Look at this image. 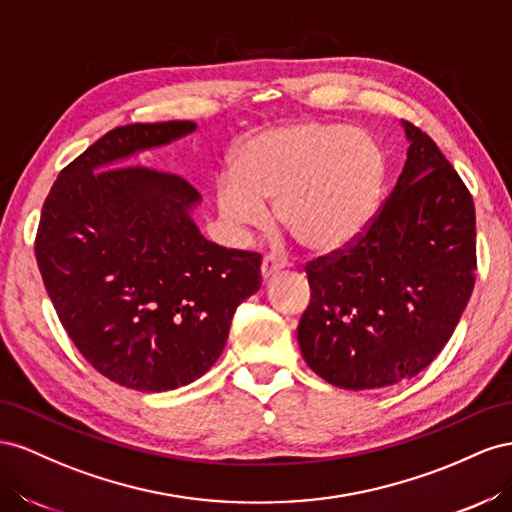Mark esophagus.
<instances>
[{"label":"esophagus","instance_id":"obj_1","mask_svg":"<svg viewBox=\"0 0 512 512\" xmlns=\"http://www.w3.org/2000/svg\"><path fill=\"white\" fill-rule=\"evenodd\" d=\"M287 268L285 261L281 259H274V257H266L264 261H261V279L264 281H270L272 276H276L279 272H283Z\"/></svg>","mask_w":512,"mask_h":512}]
</instances>
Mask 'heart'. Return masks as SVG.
I'll use <instances>...</instances> for the list:
<instances>
[{"instance_id":"heart-1","label":"heart","mask_w":512,"mask_h":512,"mask_svg":"<svg viewBox=\"0 0 512 512\" xmlns=\"http://www.w3.org/2000/svg\"><path fill=\"white\" fill-rule=\"evenodd\" d=\"M386 156L360 128L294 120L248 135L216 182L225 225L242 236L274 218L306 251L334 255L354 246L382 208Z\"/></svg>"}]
</instances>
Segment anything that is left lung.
I'll return each instance as SVG.
<instances>
[{"label": "left lung", "mask_w": 512, "mask_h": 512, "mask_svg": "<svg viewBox=\"0 0 512 512\" xmlns=\"http://www.w3.org/2000/svg\"><path fill=\"white\" fill-rule=\"evenodd\" d=\"M401 126L407 160L371 229L306 270L311 304L298 326L300 352L345 390L386 388L425 371L474 289L472 195L431 137Z\"/></svg>", "instance_id": "left-lung-1"}]
</instances>
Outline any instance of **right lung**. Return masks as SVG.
Segmentation results:
<instances>
[{
	"instance_id": "obj_1",
	"label": "right lung",
	"mask_w": 512,
	"mask_h": 512,
	"mask_svg": "<svg viewBox=\"0 0 512 512\" xmlns=\"http://www.w3.org/2000/svg\"><path fill=\"white\" fill-rule=\"evenodd\" d=\"M195 122L128 124L90 145L45 201L36 259L68 337L111 382L167 392L223 354L238 304L261 287V257L201 236V195L135 156Z\"/></svg>"
}]
</instances>
